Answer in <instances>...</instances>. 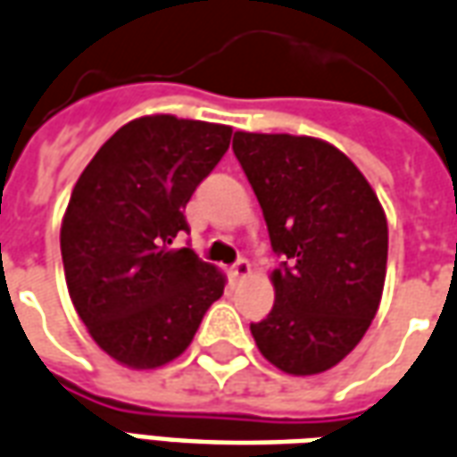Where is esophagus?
<instances>
[{"label": "esophagus", "mask_w": 457, "mask_h": 457, "mask_svg": "<svg viewBox=\"0 0 457 457\" xmlns=\"http://www.w3.org/2000/svg\"><path fill=\"white\" fill-rule=\"evenodd\" d=\"M229 274H232V279H242V277H247V274H250V262L245 260V257H239V260L229 267Z\"/></svg>", "instance_id": "esophagus-1"}]
</instances>
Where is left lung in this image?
<instances>
[{
  "label": "left lung",
  "mask_w": 457,
  "mask_h": 457,
  "mask_svg": "<svg viewBox=\"0 0 457 457\" xmlns=\"http://www.w3.org/2000/svg\"><path fill=\"white\" fill-rule=\"evenodd\" d=\"M232 151L260 200L279 270L274 306L250 324L262 356L295 376L337 366L376 317L388 260L378 197L324 140L237 130Z\"/></svg>",
  "instance_id": "8db88e82"
}]
</instances>
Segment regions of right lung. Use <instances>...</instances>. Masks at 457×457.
<instances>
[{
    "instance_id": "right-lung-1",
    "label": "right lung",
    "mask_w": 457,
    "mask_h": 457,
    "mask_svg": "<svg viewBox=\"0 0 457 457\" xmlns=\"http://www.w3.org/2000/svg\"><path fill=\"white\" fill-rule=\"evenodd\" d=\"M232 129L175 116L136 118L101 145L62 225L69 295L94 341L130 369L183 353L225 277L173 242L185 205L228 153Z\"/></svg>"
}]
</instances>
